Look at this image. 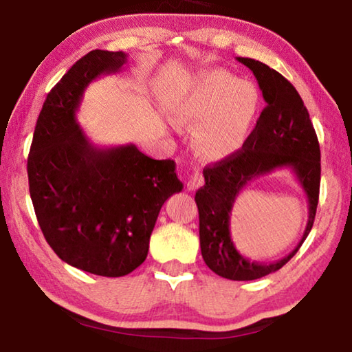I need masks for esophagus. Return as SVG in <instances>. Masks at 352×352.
Returning a JSON list of instances; mask_svg holds the SVG:
<instances>
[{
	"label": "esophagus",
	"instance_id": "obj_1",
	"mask_svg": "<svg viewBox=\"0 0 352 352\" xmlns=\"http://www.w3.org/2000/svg\"><path fill=\"white\" fill-rule=\"evenodd\" d=\"M201 184H204V175H201V172H199V170L192 172V174L189 175V180H188V189L195 190L197 188H200Z\"/></svg>",
	"mask_w": 352,
	"mask_h": 352
}]
</instances>
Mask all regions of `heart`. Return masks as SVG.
<instances>
[{
  "instance_id": "heart-1",
  "label": "heart",
  "mask_w": 352,
  "mask_h": 352,
  "mask_svg": "<svg viewBox=\"0 0 352 352\" xmlns=\"http://www.w3.org/2000/svg\"><path fill=\"white\" fill-rule=\"evenodd\" d=\"M259 107L261 93L253 82L214 69L186 83L172 99L170 111L178 121L195 124V152L219 162L233 157L247 144Z\"/></svg>"
}]
</instances>
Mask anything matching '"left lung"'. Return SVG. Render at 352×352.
I'll return each instance as SVG.
<instances>
[{
  "label": "left lung",
  "instance_id": "obj_1",
  "mask_svg": "<svg viewBox=\"0 0 352 352\" xmlns=\"http://www.w3.org/2000/svg\"><path fill=\"white\" fill-rule=\"evenodd\" d=\"M253 71L267 107L242 151L204 170L205 184L195 192L204 261L219 276L252 281L276 272L294 258L311 233L320 194V144L309 111L295 87L278 71L254 58L237 57ZM287 167L294 172L309 204L300 243L285 258L262 265L242 256L229 233V216L240 190L259 175Z\"/></svg>",
  "mask_w": 352,
  "mask_h": 352
}]
</instances>
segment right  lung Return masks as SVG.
Listing matches in <instances>:
<instances>
[{
    "label": "right lung",
    "mask_w": 352,
    "mask_h": 352,
    "mask_svg": "<svg viewBox=\"0 0 352 352\" xmlns=\"http://www.w3.org/2000/svg\"><path fill=\"white\" fill-rule=\"evenodd\" d=\"M127 62L122 51L94 50L52 88L28 157L29 192L46 242L67 264L93 275H129L147 258L160 210L183 183L175 162L135 144L99 147L77 124L83 93Z\"/></svg>",
    "instance_id": "add662e5"
}]
</instances>
